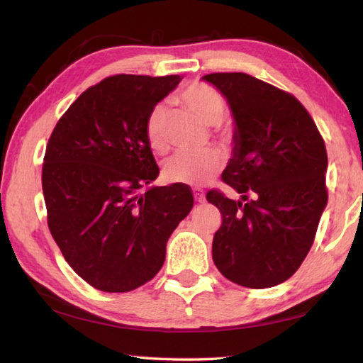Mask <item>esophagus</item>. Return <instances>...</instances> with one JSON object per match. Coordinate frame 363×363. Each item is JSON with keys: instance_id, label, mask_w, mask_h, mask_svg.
<instances>
[{"instance_id": "1", "label": "esophagus", "mask_w": 363, "mask_h": 363, "mask_svg": "<svg viewBox=\"0 0 363 363\" xmlns=\"http://www.w3.org/2000/svg\"><path fill=\"white\" fill-rule=\"evenodd\" d=\"M194 196H195V201H196V203H200V204L206 203V196H204V194L201 192V190H195Z\"/></svg>"}]
</instances>
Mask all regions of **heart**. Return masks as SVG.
Returning <instances> with one entry per match:
<instances>
[{
	"mask_svg": "<svg viewBox=\"0 0 363 363\" xmlns=\"http://www.w3.org/2000/svg\"><path fill=\"white\" fill-rule=\"evenodd\" d=\"M181 103L206 125H217L225 114V101L219 90L204 82H192L179 95ZM168 121V108L157 104L146 121V140L150 149L162 152L167 147L164 127ZM223 167V159L217 150L201 152H179L164 163L163 176L169 182L200 187L211 182Z\"/></svg>",
	"mask_w": 363,
	"mask_h": 363,
	"instance_id": "obj_1",
	"label": "heart"
}]
</instances>
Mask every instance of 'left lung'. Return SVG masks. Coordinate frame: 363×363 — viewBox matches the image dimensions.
<instances>
[{
  "mask_svg": "<svg viewBox=\"0 0 363 363\" xmlns=\"http://www.w3.org/2000/svg\"><path fill=\"white\" fill-rule=\"evenodd\" d=\"M233 117L232 159L222 179L241 196L209 192L222 225L213 260L235 284L265 289L287 281L313 246L327 206V150L303 104L246 72L201 77Z\"/></svg>",
  "mask_w": 363,
  "mask_h": 363,
  "instance_id": "1",
  "label": "left lung"
}]
</instances>
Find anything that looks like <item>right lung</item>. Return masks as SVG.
Here are the masks:
<instances>
[{
	"label": "right lung",
	"mask_w": 363,
	"mask_h": 363,
	"mask_svg": "<svg viewBox=\"0 0 363 363\" xmlns=\"http://www.w3.org/2000/svg\"><path fill=\"white\" fill-rule=\"evenodd\" d=\"M179 76L117 74L84 91L45 149L43 194L65 260L103 292H130L160 272L167 242L194 208L182 184L159 177L146 140L150 111Z\"/></svg>",
	"instance_id": "1"
}]
</instances>
